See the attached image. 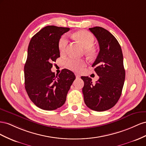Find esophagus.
I'll return each instance as SVG.
<instances>
[{"instance_id":"34e87169","label":"esophagus","mask_w":146,"mask_h":146,"mask_svg":"<svg viewBox=\"0 0 146 146\" xmlns=\"http://www.w3.org/2000/svg\"><path fill=\"white\" fill-rule=\"evenodd\" d=\"M75 76H76V78H80V75L78 73H75Z\"/></svg>"}]
</instances>
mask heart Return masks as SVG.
<instances>
[{"label": "heart", "instance_id": "obj_1", "mask_svg": "<svg viewBox=\"0 0 146 146\" xmlns=\"http://www.w3.org/2000/svg\"><path fill=\"white\" fill-rule=\"evenodd\" d=\"M73 36L80 41L86 48V53L90 56L94 54V49L92 46L95 43V37L93 34L87 31L82 30L78 31L73 34ZM68 44V39L66 35H62L58 43V47L61 53L66 51ZM65 65L68 68L74 72H80L82 69L86 66V62L82 59H76L73 58H68L65 60Z\"/></svg>", "mask_w": 146, "mask_h": 146}]
</instances>
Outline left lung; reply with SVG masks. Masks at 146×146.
<instances>
[{
  "instance_id": "obj_1",
  "label": "left lung",
  "mask_w": 146,
  "mask_h": 146,
  "mask_svg": "<svg viewBox=\"0 0 146 146\" xmlns=\"http://www.w3.org/2000/svg\"><path fill=\"white\" fill-rule=\"evenodd\" d=\"M96 37L100 51L92 65L99 79L95 84L88 76H81L86 106L96 111L113 107L120 97L125 78L121 47L114 36L101 27L89 28Z\"/></svg>"
}]
</instances>
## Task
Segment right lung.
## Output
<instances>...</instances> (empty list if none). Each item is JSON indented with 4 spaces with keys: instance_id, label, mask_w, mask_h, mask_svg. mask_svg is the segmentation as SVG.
I'll list each match as a JSON object with an SVG mask.
<instances>
[{
    "instance_id": "add662e5",
    "label": "right lung",
    "mask_w": 146,
    "mask_h": 146,
    "mask_svg": "<svg viewBox=\"0 0 146 146\" xmlns=\"http://www.w3.org/2000/svg\"><path fill=\"white\" fill-rule=\"evenodd\" d=\"M70 28L48 26L32 36L24 65L25 88L29 97L41 109L52 111L64 105L74 74L63 69L58 75L51 72L52 62L60 57L58 43Z\"/></svg>"
}]
</instances>
